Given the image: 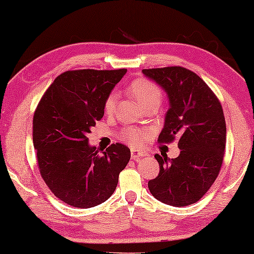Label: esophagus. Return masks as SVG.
I'll return each instance as SVG.
<instances>
[{
  "label": "esophagus",
  "mask_w": 254,
  "mask_h": 254,
  "mask_svg": "<svg viewBox=\"0 0 254 254\" xmlns=\"http://www.w3.org/2000/svg\"><path fill=\"white\" fill-rule=\"evenodd\" d=\"M142 156H144L143 152H140V151H136V150H131L130 151V157H131V159H134V161H136V159L141 158Z\"/></svg>",
  "instance_id": "34e87169"
}]
</instances>
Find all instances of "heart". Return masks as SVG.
I'll return each instance as SVG.
<instances>
[{"label":"heart","mask_w":254,"mask_h":254,"mask_svg":"<svg viewBox=\"0 0 254 254\" xmlns=\"http://www.w3.org/2000/svg\"><path fill=\"white\" fill-rule=\"evenodd\" d=\"M128 91L138 104L142 106L148 105L151 103H159L162 99V91L159 86L150 79L140 77L135 78L128 84ZM117 105V95L114 92L110 93L104 103V112L106 116H112ZM121 138L134 148H141L145 144L150 136V131L145 128L137 127H126L121 130Z\"/></svg>","instance_id":"b5f03b06"}]
</instances>
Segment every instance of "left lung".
<instances>
[{
	"mask_svg": "<svg viewBox=\"0 0 254 254\" xmlns=\"http://www.w3.org/2000/svg\"><path fill=\"white\" fill-rule=\"evenodd\" d=\"M168 93L170 109L158 143L179 138L180 154L155 155L159 173L148 187L156 199L175 207L190 206L208 192L220 173L227 126L216 95L200 76L179 65L143 69Z\"/></svg>",
	"mask_w": 254,
	"mask_h": 254,
	"instance_id": "left-lung-1",
	"label": "left lung"
}]
</instances>
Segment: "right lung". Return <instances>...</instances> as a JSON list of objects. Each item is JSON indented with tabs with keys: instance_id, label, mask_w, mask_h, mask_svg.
<instances>
[{
	"instance_id": "1",
	"label": "right lung",
	"mask_w": 254,
	"mask_h": 254,
	"mask_svg": "<svg viewBox=\"0 0 254 254\" xmlns=\"http://www.w3.org/2000/svg\"><path fill=\"white\" fill-rule=\"evenodd\" d=\"M127 69H78L59 75L33 116V145L48 189L76 208L100 204L117 189L130 159L129 148L111 144L103 155L86 135L104 116V103Z\"/></svg>"
}]
</instances>
